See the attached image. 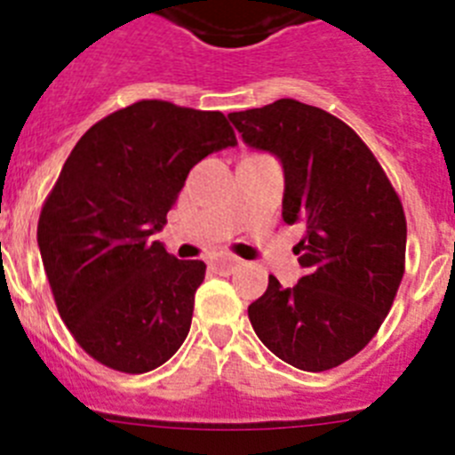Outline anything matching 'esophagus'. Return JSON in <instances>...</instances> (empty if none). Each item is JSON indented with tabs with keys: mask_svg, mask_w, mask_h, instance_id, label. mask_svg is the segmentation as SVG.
I'll return each instance as SVG.
<instances>
[{
	"mask_svg": "<svg viewBox=\"0 0 455 455\" xmlns=\"http://www.w3.org/2000/svg\"><path fill=\"white\" fill-rule=\"evenodd\" d=\"M239 264H241V259L235 255H220L214 259V267L220 268V271H235Z\"/></svg>",
	"mask_w": 455,
	"mask_h": 455,
	"instance_id": "esophagus-1",
	"label": "esophagus"
}]
</instances>
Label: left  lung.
<instances>
[{
    "label": "left lung",
    "instance_id": "1",
    "mask_svg": "<svg viewBox=\"0 0 455 455\" xmlns=\"http://www.w3.org/2000/svg\"><path fill=\"white\" fill-rule=\"evenodd\" d=\"M251 148L284 168V223H305L296 287L268 275L251 303L257 337L303 371H328L363 351L387 316L405 271V214L373 152L344 120L299 100L235 111Z\"/></svg>",
    "mask_w": 455,
    "mask_h": 455
}]
</instances>
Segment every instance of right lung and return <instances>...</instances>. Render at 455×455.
<instances>
[{
  "instance_id": "obj_1",
  "label": "right lung",
  "mask_w": 455,
  "mask_h": 455,
  "mask_svg": "<svg viewBox=\"0 0 455 455\" xmlns=\"http://www.w3.org/2000/svg\"><path fill=\"white\" fill-rule=\"evenodd\" d=\"M230 146L220 111L140 100L72 148L40 209L38 248L63 323L104 367L152 371L187 339L207 267L175 259L152 235L188 171Z\"/></svg>"
}]
</instances>
